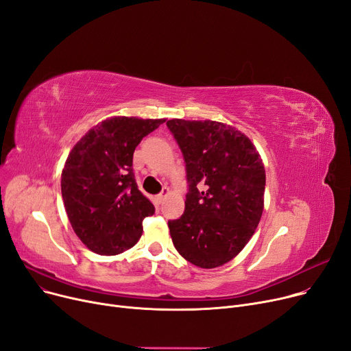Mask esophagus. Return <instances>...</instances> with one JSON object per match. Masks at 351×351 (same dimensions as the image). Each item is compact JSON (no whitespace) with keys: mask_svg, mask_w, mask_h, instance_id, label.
Returning <instances> with one entry per match:
<instances>
[{"mask_svg":"<svg viewBox=\"0 0 351 351\" xmlns=\"http://www.w3.org/2000/svg\"><path fill=\"white\" fill-rule=\"evenodd\" d=\"M169 195V189L168 188H163L162 189V192L159 193V195H156V202H158V204H162V202H163V199L166 197V196H168Z\"/></svg>","mask_w":351,"mask_h":351,"instance_id":"1","label":"esophagus"}]
</instances>
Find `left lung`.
Here are the masks:
<instances>
[{"label":"left lung","mask_w":351,"mask_h":351,"mask_svg":"<svg viewBox=\"0 0 351 351\" xmlns=\"http://www.w3.org/2000/svg\"><path fill=\"white\" fill-rule=\"evenodd\" d=\"M186 163L185 212L169 220L182 257L219 267L250 241L263 213L266 175L259 152L233 126L216 121L166 122Z\"/></svg>","instance_id":"obj_1"}]
</instances>
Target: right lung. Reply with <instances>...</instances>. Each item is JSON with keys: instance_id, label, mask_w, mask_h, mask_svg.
<instances>
[{"instance_id": "add662e5", "label": "right lung", "mask_w": 351, "mask_h": 351, "mask_svg": "<svg viewBox=\"0 0 351 351\" xmlns=\"http://www.w3.org/2000/svg\"><path fill=\"white\" fill-rule=\"evenodd\" d=\"M165 119L109 118L94 126L69 152L61 176L64 206L82 243L102 256L131 249L142 220L155 213L138 189L132 159L143 136Z\"/></svg>"}]
</instances>
